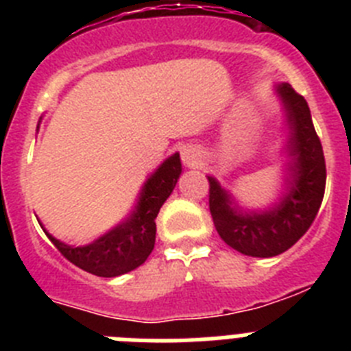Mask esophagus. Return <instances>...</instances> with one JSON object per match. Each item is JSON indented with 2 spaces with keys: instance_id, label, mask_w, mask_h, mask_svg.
Segmentation results:
<instances>
[{
  "instance_id": "1",
  "label": "esophagus",
  "mask_w": 351,
  "mask_h": 351,
  "mask_svg": "<svg viewBox=\"0 0 351 351\" xmlns=\"http://www.w3.org/2000/svg\"><path fill=\"white\" fill-rule=\"evenodd\" d=\"M181 160H182V163H184L186 167L193 169V167L200 165L202 156H200V153H198L195 147H184V149H182V153H181Z\"/></svg>"
}]
</instances>
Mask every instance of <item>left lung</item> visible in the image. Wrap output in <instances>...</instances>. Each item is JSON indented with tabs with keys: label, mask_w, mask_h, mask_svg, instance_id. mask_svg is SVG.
<instances>
[{
	"label": "left lung",
	"mask_w": 351,
	"mask_h": 351,
	"mask_svg": "<svg viewBox=\"0 0 351 351\" xmlns=\"http://www.w3.org/2000/svg\"><path fill=\"white\" fill-rule=\"evenodd\" d=\"M287 123L285 188L280 200L263 210H246L218 179L209 176V209L219 237L247 256L281 255L315 221L325 191V158L304 96L288 82L276 84Z\"/></svg>",
	"instance_id": "obj_1"
}]
</instances>
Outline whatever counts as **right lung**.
Wrapping results in <instances>:
<instances>
[{"label": "right lung", "mask_w": 351, "mask_h": 351, "mask_svg": "<svg viewBox=\"0 0 351 351\" xmlns=\"http://www.w3.org/2000/svg\"><path fill=\"white\" fill-rule=\"evenodd\" d=\"M182 172L179 153L167 158L142 186L135 209L119 225L105 232L93 243L82 246H70L52 237L45 228L61 255L82 271L100 278H116L137 269L147 260L156 241V219L161 206L173 191Z\"/></svg>", "instance_id": "1"}]
</instances>
